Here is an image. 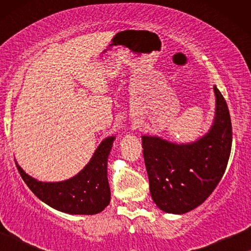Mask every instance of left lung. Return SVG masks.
I'll list each match as a JSON object with an SVG mask.
<instances>
[{
  "label": "left lung",
  "instance_id": "1",
  "mask_svg": "<svg viewBox=\"0 0 251 251\" xmlns=\"http://www.w3.org/2000/svg\"><path fill=\"white\" fill-rule=\"evenodd\" d=\"M214 92V122L195 142L177 144L157 136H142L151 195L168 214H186L203 203L225 173L232 125L227 104L216 85Z\"/></svg>",
  "mask_w": 251,
  "mask_h": 251
}]
</instances>
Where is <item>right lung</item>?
<instances>
[{
	"instance_id": "1",
	"label": "right lung",
	"mask_w": 251,
	"mask_h": 251,
	"mask_svg": "<svg viewBox=\"0 0 251 251\" xmlns=\"http://www.w3.org/2000/svg\"><path fill=\"white\" fill-rule=\"evenodd\" d=\"M114 140V136L102 140L87 166L66 180H37L26 174L17 161L16 164L30 191L51 208L70 215H96L111 201L107 161Z\"/></svg>"
}]
</instances>
